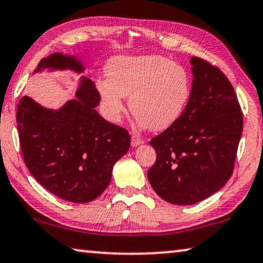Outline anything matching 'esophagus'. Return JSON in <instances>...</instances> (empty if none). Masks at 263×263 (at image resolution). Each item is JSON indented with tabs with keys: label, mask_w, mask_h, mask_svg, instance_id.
Listing matches in <instances>:
<instances>
[{
	"label": "esophagus",
	"mask_w": 263,
	"mask_h": 263,
	"mask_svg": "<svg viewBox=\"0 0 263 263\" xmlns=\"http://www.w3.org/2000/svg\"><path fill=\"white\" fill-rule=\"evenodd\" d=\"M142 143H143V141L141 140L139 136H135V135L132 136V147H137V145H140Z\"/></svg>",
	"instance_id": "34e87169"
}]
</instances>
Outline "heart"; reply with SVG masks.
I'll return each mask as SVG.
<instances>
[{"label":"heart","mask_w":263,"mask_h":263,"mask_svg":"<svg viewBox=\"0 0 263 263\" xmlns=\"http://www.w3.org/2000/svg\"><path fill=\"white\" fill-rule=\"evenodd\" d=\"M106 72L98 90L104 116L112 123L122 120L124 98H129L136 126L156 132L173 127L188 107L191 75L163 56H116L108 62Z\"/></svg>","instance_id":"heart-1"}]
</instances>
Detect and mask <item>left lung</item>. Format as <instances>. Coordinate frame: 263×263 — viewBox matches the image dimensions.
<instances>
[{
  "label": "left lung",
  "mask_w": 263,
  "mask_h": 263,
  "mask_svg": "<svg viewBox=\"0 0 263 263\" xmlns=\"http://www.w3.org/2000/svg\"><path fill=\"white\" fill-rule=\"evenodd\" d=\"M192 95L173 127L152 139L156 161L147 173L161 199L197 203L219 192L233 174L243 129L239 101L219 68L191 58Z\"/></svg>",
  "instance_id": "8db88e82"
}]
</instances>
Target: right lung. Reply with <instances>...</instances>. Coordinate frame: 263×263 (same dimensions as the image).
I'll list each match as a JSON object with an SVG mask.
<instances>
[{"instance_id":"obj_1","label":"right lung","mask_w":263,"mask_h":263,"mask_svg":"<svg viewBox=\"0 0 263 263\" xmlns=\"http://www.w3.org/2000/svg\"><path fill=\"white\" fill-rule=\"evenodd\" d=\"M44 70L80 75L86 68L78 56L54 52L40 61L34 74ZM75 98L49 109L23 96L16 122L24 162L35 180L63 200L87 203L106 191L112 167L129 151L130 136L99 114L100 94L84 75Z\"/></svg>"}]
</instances>
